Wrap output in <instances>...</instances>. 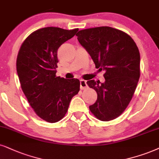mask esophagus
<instances>
[{
    "label": "esophagus",
    "instance_id": "1",
    "mask_svg": "<svg viewBox=\"0 0 159 159\" xmlns=\"http://www.w3.org/2000/svg\"><path fill=\"white\" fill-rule=\"evenodd\" d=\"M87 84H86V81L84 80H81V82H80V87H81V89H85L87 88Z\"/></svg>",
    "mask_w": 159,
    "mask_h": 159
}]
</instances>
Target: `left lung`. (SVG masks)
I'll return each mask as SVG.
<instances>
[{"label": "left lung", "mask_w": 159, "mask_h": 159, "mask_svg": "<svg viewBox=\"0 0 159 159\" xmlns=\"http://www.w3.org/2000/svg\"><path fill=\"white\" fill-rule=\"evenodd\" d=\"M76 36L95 67L106 71L104 83L86 82L98 94L95 103L89 106L90 111L101 121L116 119L128 107L139 79L137 45L128 34L108 26L81 30Z\"/></svg>", "instance_id": "1"}]
</instances>
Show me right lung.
I'll list each match as a JSON object with an SVG mask.
<instances>
[{"instance_id":"right-lung-1","label":"right lung","mask_w":159,"mask_h":159,"mask_svg":"<svg viewBox=\"0 0 159 159\" xmlns=\"http://www.w3.org/2000/svg\"><path fill=\"white\" fill-rule=\"evenodd\" d=\"M78 31L57 27L38 29L24 40L18 52L16 65L22 90L36 114L46 122L61 120L80 90L77 78L56 75L58 49Z\"/></svg>"}]
</instances>
